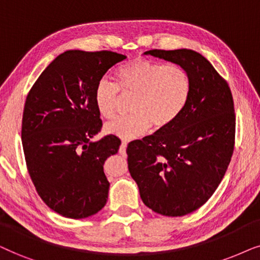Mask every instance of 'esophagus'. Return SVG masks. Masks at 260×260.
<instances>
[{
  "instance_id": "obj_1",
  "label": "esophagus",
  "mask_w": 260,
  "mask_h": 260,
  "mask_svg": "<svg viewBox=\"0 0 260 260\" xmlns=\"http://www.w3.org/2000/svg\"><path fill=\"white\" fill-rule=\"evenodd\" d=\"M126 148H127V143L126 141H122V143H121V146H120V153L121 154H126Z\"/></svg>"
}]
</instances>
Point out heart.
<instances>
[{
    "label": "heart",
    "instance_id": "b5f03b06",
    "mask_svg": "<svg viewBox=\"0 0 260 260\" xmlns=\"http://www.w3.org/2000/svg\"><path fill=\"white\" fill-rule=\"evenodd\" d=\"M117 85L107 79L99 81L94 101L100 115L110 119L116 112L120 94L134 95L131 115L116 117L106 124L107 133L123 139L143 136L152 126L164 131L181 116L188 105L191 81L184 69L146 58H137L115 72Z\"/></svg>",
    "mask_w": 260,
    "mask_h": 260
}]
</instances>
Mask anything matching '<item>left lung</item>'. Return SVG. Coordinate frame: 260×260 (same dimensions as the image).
<instances>
[{"instance_id": "1", "label": "left lung", "mask_w": 260, "mask_h": 260, "mask_svg": "<svg viewBox=\"0 0 260 260\" xmlns=\"http://www.w3.org/2000/svg\"><path fill=\"white\" fill-rule=\"evenodd\" d=\"M189 74L191 92L181 116L164 131L128 144V170L143 202L165 216L199 209L222 181L234 150V102L227 82L192 50H151Z\"/></svg>"}]
</instances>
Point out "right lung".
Listing matches in <instances>:
<instances>
[{
	"label": "right lung",
	"instance_id": "obj_1",
	"mask_svg": "<svg viewBox=\"0 0 260 260\" xmlns=\"http://www.w3.org/2000/svg\"><path fill=\"white\" fill-rule=\"evenodd\" d=\"M126 58L112 51H67L27 95L21 129L27 170L41 200L65 217L94 215L108 200L103 164L121 141L112 134L91 141L102 127L94 90Z\"/></svg>",
	"mask_w": 260,
	"mask_h": 260
}]
</instances>
